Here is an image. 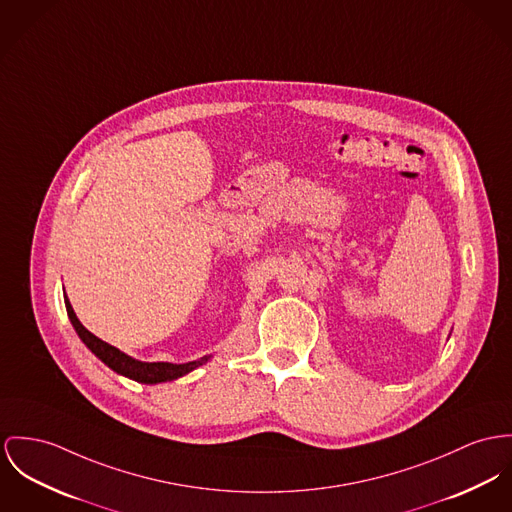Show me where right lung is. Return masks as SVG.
Here are the masks:
<instances>
[{
	"label": "right lung",
	"instance_id": "right-lung-1",
	"mask_svg": "<svg viewBox=\"0 0 512 512\" xmlns=\"http://www.w3.org/2000/svg\"><path fill=\"white\" fill-rule=\"evenodd\" d=\"M64 302H66V312L68 317L76 329V333L79 335V339L85 343V347L95 354L99 360H103L109 368H113L117 374H122L130 380H136V382H142V384H159V382H171V380H177L189 372H193L198 366H202L210 356H202L198 360L193 362H185V364H171V362H142V360H136L128 354L118 351L117 347L101 341L99 337H95L93 333H89L81 321L78 319V315L74 312L68 296H64Z\"/></svg>",
	"mask_w": 512,
	"mask_h": 512
}]
</instances>
